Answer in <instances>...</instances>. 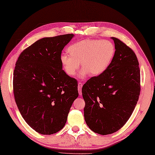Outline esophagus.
I'll return each mask as SVG.
<instances>
[{
  "label": "esophagus",
  "instance_id": "obj_1",
  "mask_svg": "<svg viewBox=\"0 0 155 155\" xmlns=\"http://www.w3.org/2000/svg\"><path fill=\"white\" fill-rule=\"evenodd\" d=\"M83 87V84L81 82L78 83V91H79V95H82V92H81V88Z\"/></svg>",
  "mask_w": 155,
  "mask_h": 155
}]
</instances>
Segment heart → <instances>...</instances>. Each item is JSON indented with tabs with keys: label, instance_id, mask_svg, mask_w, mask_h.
Here are the masks:
<instances>
[{
	"label": "heart",
	"instance_id": "1",
	"mask_svg": "<svg viewBox=\"0 0 155 155\" xmlns=\"http://www.w3.org/2000/svg\"><path fill=\"white\" fill-rule=\"evenodd\" d=\"M68 52L70 54L64 53L60 56V62L68 75L74 76L81 62L84 68L81 76L87 73L95 76L103 73L110 65L116 48L108 40L85 39L70 45Z\"/></svg>",
	"mask_w": 155,
	"mask_h": 155
}]
</instances>
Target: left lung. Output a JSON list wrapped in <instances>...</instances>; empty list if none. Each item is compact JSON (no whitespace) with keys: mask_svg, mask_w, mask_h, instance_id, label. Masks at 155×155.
<instances>
[{"mask_svg":"<svg viewBox=\"0 0 155 155\" xmlns=\"http://www.w3.org/2000/svg\"><path fill=\"white\" fill-rule=\"evenodd\" d=\"M116 52L103 73L82 87L84 118L95 133L108 135L121 129L133 112L140 95V70L135 52L116 37Z\"/></svg>","mask_w":155,"mask_h":155,"instance_id":"obj_1","label":"left lung"}]
</instances>
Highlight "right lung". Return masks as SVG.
<instances>
[{"mask_svg":"<svg viewBox=\"0 0 155 155\" xmlns=\"http://www.w3.org/2000/svg\"><path fill=\"white\" fill-rule=\"evenodd\" d=\"M73 37L41 39L22 51L16 63L15 101L26 123L39 134L61 130L78 97L77 80L66 74L60 62L62 51Z\"/></svg>","mask_w":155,"mask_h":155,"instance_id":"add662e5","label":"right lung"}]
</instances>
